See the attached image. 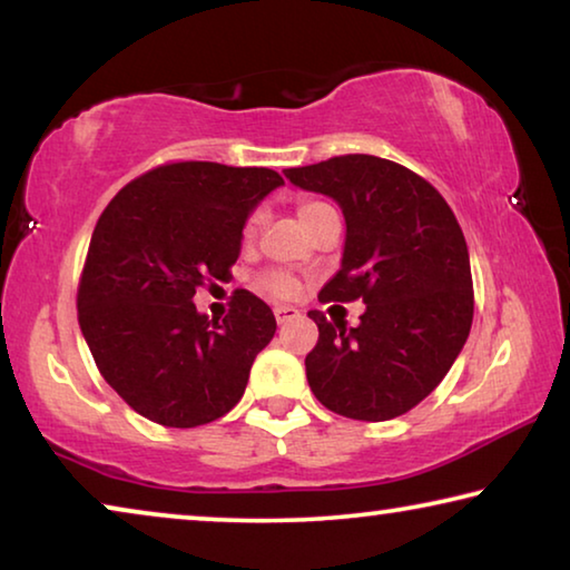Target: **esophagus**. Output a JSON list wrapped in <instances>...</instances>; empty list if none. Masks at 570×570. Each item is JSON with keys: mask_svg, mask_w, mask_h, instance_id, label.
<instances>
[{"mask_svg": "<svg viewBox=\"0 0 570 570\" xmlns=\"http://www.w3.org/2000/svg\"><path fill=\"white\" fill-rule=\"evenodd\" d=\"M274 316H276L278 324H286V322L296 320L298 308L296 306H274Z\"/></svg>", "mask_w": 570, "mask_h": 570, "instance_id": "1", "label": "esophagus"}]
</instances>
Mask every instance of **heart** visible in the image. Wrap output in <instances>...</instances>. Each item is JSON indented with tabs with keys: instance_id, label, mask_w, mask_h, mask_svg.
Returning a JSON list of instances; mask_svg holds the SVG:
<instances>
[{
	"instance_id": "1",
	"label": "heart",
	"mask_w": 570,
	"mask_h": 570,
	"mask_svg": "<svg viewBox=\"0 0 570 570\" xmlns=\"http://www.w3.org/2000/svg\"><path fill=\"white\" fill-rule=\"evenodd\" d=\"M330 208L332 206H326L324 200L304 198V200H298L296 214H298V220H302L304 226H308L316 216H322L324 210H330ZM258 226H262V210H256V214L248 218L246 238L254 236L256 230H258ZM258 284H262L264 292L268 296H274V298H292L298 292V282H296L292 274H286V272H266L262 278H258Z\"/></svg>"
}]
</instances>
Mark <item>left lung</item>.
Masks as SVG:
<instances>
[{
    "instance_id": "8db88e82",
    "label": "left lung",
    "mask_w": 570,
    "mask_h": 570,
    "mask_svg": "<svg viewBox=\"0 0 570 570\" xmlns=\"http://www.w3.org/2000/svg\"><path fill=\"white\" fill-rule=\"evenodd\" d=\"M284 176L344 214L342 268L320 298L366 304L350 330L308 312L320 326L304 362L308 387L344 417H400L438 387L468 342L472 276L458 218L428 180L377 156H340Z\"/></svg>"
}]
</instances>
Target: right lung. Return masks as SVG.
<instances>
[{"label":"right lung","mask_w":570,"mask_h":570,"mask_svg":"<svg viewBox=\"0 0 570 570\" xmlns=\"http://www.w3.org/2000/svg\"><path fill=\"white\" fill-rule=\"evenodd\" d=\"M284 186L272 168L186 160L128 183L92 230L77 320L105 382L163 428H198L244 397L274 340V312L246 288L220 320L193 296L228 282L254 208Z\"/></svg>","instance_id":"obj_1"}]
</instances>
